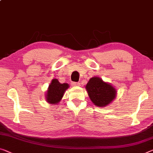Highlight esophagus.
Listing matches in <instances>:
<instances>
[{
    "instance_id": "obj_1",
    "label": "esophagus",
    "mask_w": 153,
    "mask_h": 153,
    "mask_svg": "<svg viewBox=\"0 0 153 153\" xmlns=\"http://www.w3.org/2000/svg\"><path fill=\"white\" fill-rule=\"evenodd\" d=\"M72 86L73 87H76V86H80L81 85V83H76V82H73V83H71Z\"/></svg>"
}]
</instances>
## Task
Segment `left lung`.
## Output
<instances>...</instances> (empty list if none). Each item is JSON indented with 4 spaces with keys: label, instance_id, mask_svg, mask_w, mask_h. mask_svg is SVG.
Segmentation results:
<instances>
[{
    "label": "left lung",
    "instance_id": "1",
    "mask_svg": "<svg viewBox=\"0 0 153 153\" xmlns=\"http://www.w3.org/2000/svg\"><path fill=\"white\" fill-rule=\"evenodd\" d=\"M85 89L91 101L97 107H106L116 97V89L98 76L89 80Z\"/></svg>",
    "mask_w": 153,
    "mask_h": 153
}]
</instances>
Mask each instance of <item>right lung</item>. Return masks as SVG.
I'll use <instances>...</instances> for the list:
<instances>
[{"label":"right lung","mask_w":153,"mask_h":153,"mask_svg":"<svg viewBox=\"0 0 153 153\" xmlns=\"http://www.w3.org/2000/svg\"><path fill=\"white\" fill-rule=\"evenodd\" d=\"M69 87L68 83H60L58 79H53L46 90V102L51 105H57L62 99L64 93Z\"/></svg>","instance_id":"obj_1"}]
</instances>
